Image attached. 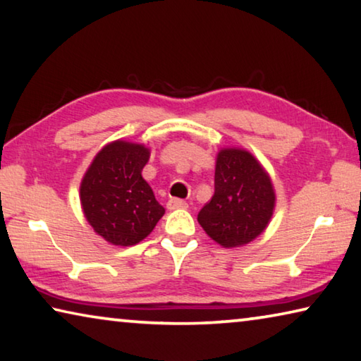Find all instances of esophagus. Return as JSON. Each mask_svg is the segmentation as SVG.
<instances>
[{
	"label": "esophagus",
	"instance_id": "1",
	"mask_svg": "<svg viewBox=\"0 0 361 361\" xmlns=\"http://www.w3.org/2000/svg\"><path fill=\"white\" fill-rule=\"evenodd\" d=\"M186 207H188V204L185 202V200H181V199H175V197H172V199H169V202H167V209H169V210L186 209Z\"/></svg>",
	"mask_w": 361,
	"mask_h": 361
}]
</instances>
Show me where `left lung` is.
Masks as SVG:
<instances>
[{
    "label": "left lung",
    "instance_id": "left-lung-1",
    "mask_svg": "<svg viewBox=\"0 0 361 361\" xmlns=\"http://www.w3.org/2000/svg\"><path fill=\"white\" fill-rule=\"evenodd\" d=\"M274 209V185L258 159L240 148L219 151L215 194L197 215L210 239L224 248L247 245L264 232Z\"/></svg>",
    "mask_w": 361,
    "mask_h": 361
}]
</instances>
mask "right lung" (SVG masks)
<instances>
[{
  "mask_svg": "<svg viewBox=\"0 0 361 361\" xmlns=\"http://www.w3.org/2000/svg\"><path fill=\"white\" fill-rule=\"evenodd\" d=\"M148 159L145 145L116 140L99 151L81 181L84 216L113 245L142 242L166 213L142 176Z\"/></svg>",
  "mask_w": 361,
  "mask_h": 361,
  "instance_id": "right-lung-1",
  "label": "right lung"
}]
</instances>
